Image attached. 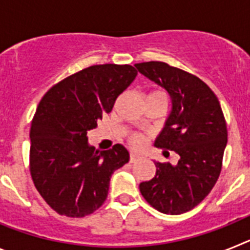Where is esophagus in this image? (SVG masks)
I'll return each mask as SVG.
<instances>
[{
  "label": "esophagus",
  "instance_id": "34e87169",
  "mask_svg": "<svg viewBox=\"0 0 250 250\" xmlns=\"http://www.w3.org/2000/svg\"><path fill=\"white\" fill-rule=\"evenodd\" d=\"M143 156L140 155V154H138V152H130V163H135V161H138L139 159H141Z\"/></svg>",
  "mask_w": 250,
  "mask_h": 250
}]
</instances>
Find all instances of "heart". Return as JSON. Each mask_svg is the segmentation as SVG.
<instances>
[{
  "label": "heart",
  "instance_id": "1",
  "mask_svg": "<svg viewBox=\"0 0 250 250\" xmlns=\"http://www.w3.org/2000/svg\"><path fill=\"white\" fill-rule=\"evenodd\" d=\"M152 94H156V95H161V96H164V94H161V92L156 91V92H152ZM165 98V96H164ZM130 141V144L132 145L134 147H141V146H144L145 144V138L143 135H140V134H132L131 136H130L129 139Z\"/></svg>",
  "mask_w": 250,
  "mask_h": 250
}]
</instances>
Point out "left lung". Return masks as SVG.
<instances>
[{"label":"left lung","instance_id":"obj_1","mask_svg":"<svg viewBox=\"0 0 250 250\" xmlns=\"http://www.w3.org/2000/svg\"><path fill=\"white\" fill-rule=\"evenodd\" d=\"M135 67L171 99V111L154 145L179 155L175 165L154 161L155 176L140 183V193L160 213L183 214L199 204L219 178L228 141L224 115L215 94L194 75L160 61Z\"/></svg>","mask_w":250,"mask_h":250}]
</instances>
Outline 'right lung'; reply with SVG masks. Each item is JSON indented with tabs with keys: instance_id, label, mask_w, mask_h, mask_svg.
Returning a JSON list of instances; mask_svg holds the SVG:
<instances>
[{
	"instance_id": "obj_1",
	"label": "right lung",
	"mask_w": 250,
	"mask_h": 250,
	"mask_svg": "<svg viewBox=\"0 0 250 250\" xmlns=\"http://www.w3.org/2000/svg\"><path fill=\"white\" fill-rule=\"evenodd\" d=\"M130 65H94L66 77L45 94L31 124L30 170L34 184L56 213L83 218L105 202L110 178L129 161L126 147L95 150L87 131L109 114L135 80Z\"/></svg>"
}]
</instances>
